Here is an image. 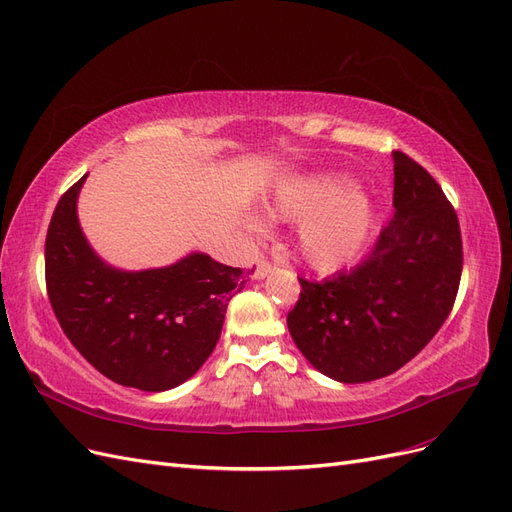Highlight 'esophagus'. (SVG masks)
I'll return each mask as SVG.
<instances>
[{"label":"esophagus","mask_w":512,"mask_h":512,"mask_svg":"<svg viewBox=\"0 0 512 512\" xmlns=\"http://www.w3.org/2000/svg\"><path fill=\"white\" fill-rule=\"evenodd\" d=\"M273 271V265L269 260H258L256 271H254V280H265V277Z\"/></svg>","instance_id":"1"}]
</instances>
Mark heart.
<instances>
[{
    "label": "heart",
    "instance_id": "heart-1",
    "mask_svg": "<svg viewBox=\"0 0 512 512\" xmlns=\"http://www.w3.org/2000/svg\"><path fill=\"white\" fill-rule=\"evenodd\" d=\"M271 215L303 220L299 232L303 258L318 271H337L361 254L374 228L376 209L367 196H359V183L352 177L327 173L277 185ZM247 228L262 232V222L250 218Z\"/></svg>",
    "mask_w": 512,
    "mask_h": 512
}]
</instances>
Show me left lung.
Returning a JSON list of instances; mask_svg holds the SVG:
<instances>
[{"instance_id": "8db88e82", "label": "left lung", "mask_w": 512, "mask_h": 512, "mask_svg": "<svg viewBox=\"0 0 512 512\" xmlns=\"http://www.w3.org/2000/svg\"><path fill=\"white\" fill-rule=\"evenodd\" d=\"M395 215L369 256L324 282L299 277L288 314L294 344L320 374L378 380L421 352L448 318L461 280V230L427 170L393 151Z\"/></svg>"}]
</instances>
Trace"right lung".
Instances as JSON below:
<instances>
[{
  "label": "right lung",
  "mask_w": 512,
  "mask_h": 512,
  "mask_svg": "<svg viewBox=\"0 0 512 512\" xmlns=\"http://www.w3.org/2000/svg\"><path fill=\"white\" fill-rule=\"evenodd\" d=\"M85 179L59 198L46 232L53 312L72 346L108 380L147 393L175 389L209 359L228 301L247 277L203 252L160 269L108 265L89 245L76 213Z\"/></svg>",
  "instance_id": "obj_1"
}]
</instances>
